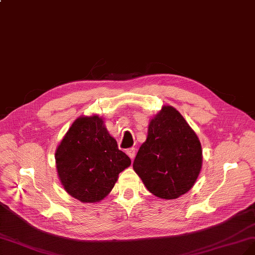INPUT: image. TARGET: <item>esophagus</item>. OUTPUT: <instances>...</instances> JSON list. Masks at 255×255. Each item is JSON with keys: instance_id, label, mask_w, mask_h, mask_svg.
I'll return each instance as SVG.
<instances>
[{"instance_id": "34e87169", "label": "esophagus", "mask_w": 255, "mask_h": 255, "mask_svg": "<svg viewBox=\"0 0 255 255\" xmlns=\"http://www.w3.org/2000/svg\"><path fill=\"white\" fill-rule=\"evenodd\" d=\"M126 153L128 154V156L130 158V159H133V158L135 157V147L128 148V150L126 151Z\"/></svg>"}]
</instances>
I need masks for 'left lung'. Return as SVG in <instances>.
Masks as SVG:
<instances>
[{
	"mask_svg": "<svg viewBox=\"0 0 255 255\" xmlns=\"http://www.w3.org/2000/svg\"><path fill=\"white\" fill-rule=\"evenodd\" d=\"M201 165L203 150L194 129L176 109L163 105L150 120L134 171L152 194L175 199L194 186Z\"/></svg>",
	"mask_w": 255,
	"mask_h": 255,
	"instance_id": "8db88e82",
	"label": "left lung"
}]
</instances>
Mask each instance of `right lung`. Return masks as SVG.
Returning a JSON list of instances; mask_svg holds the SVG:
<instances>
[{
  "label": "right lung",
  "instance_id": "obj_1",
  "mask_svg": "<svg viewBox=\"0 0 255 255\" xmlns=\"http://www.w3.org/2000/svg\"><path fill=\"white\" fill-rule=\"evenodd\" d=\"M58 177L64 190L82 203H99L130 165L116 139L98 115L77 118L55 153Z\"/></svg>",
  "mask_w": 255,
  "mask_h": 255
}]
</instances>
